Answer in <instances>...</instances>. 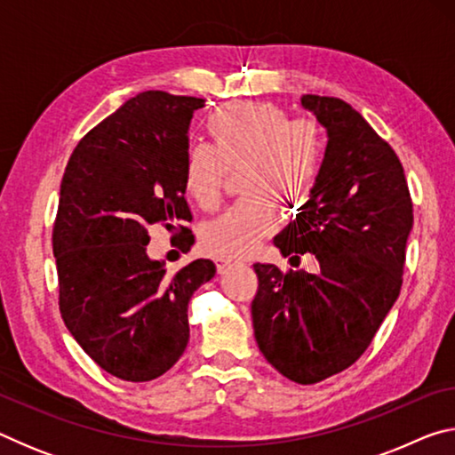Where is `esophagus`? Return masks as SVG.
Instances as JSON below:
<instances>
[{
	"label": "esophagus",
	"mask_w": 455,
	"mask_h": 455,
	"mask_svg": "<svg viewBox=\"0 0 455 455\" xmlns=\"http://www.w3.org/2000/svg\"><path fill=\"white\" fill-rule=\"evenodd\" d=\"M235 265V260H230V259H217V268H219V273H227L230 267Z\"/></svg>",
	"instance_id": "1"
}]
</instances>
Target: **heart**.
<instances>
[{
  "label": "heart",
  "mask_w": 455,
  "mask_h": 455,
  "mask_svg": "<svg viewBox=\"0 0 455 455\" xmlns=\"http://www.w3.org/2000/svg\"><path fill=\"white\" fill-rule=\"evenodd\" d=\"M211 146L200 144L184 163V190L200 209L220 203L228 168L244 166V190L220 217L200 230V246L212 257H244L281 225L279 196L301 203L319 180L325 136L317 120L292 118L271 102H244L214 112L206 122Z\"/></svg>",
  "instance_id": "obj_1"
}]
</instances>
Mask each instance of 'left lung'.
Wrapping results in <instances>:
<instances>
[{"label":"left lung","mask_w":455,"mask_h":455,"mask_svg":"<svg viewBox=\"0 0 455 455\" xmlns=\"http://www.w3.org/2000/svg\"><path fill=\"white\" fill-rule=\"evenodd\" d=\"M327 128L319 180L275 236L284 257L313 252L317 275L255 265L259 349L287 379L311 385L351 367L371 345L403 283L413 204L395 150L339 98L305 94Z\"/></svg>","instance_id":"left-lung-1"}]
</instances>
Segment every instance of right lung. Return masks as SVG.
I'll return each mask as SVG.
<instances>
[{"instance_id": "obj_1", "label": "right lung", "mask_w": 455, "mask_h": 455, "mask_svg": "<svg viewBox=\"0 0 455 455\" xmlns=\"http://www.w3.org/2000/svg\"><path fill=\"white\" fill-rule=\"evenodd\" d=\"M203 98L148 90L100 122L68 160L53 222L60 313L80 347L124 381L166 373L187 349L188 301L217 267L171 275L146 255L148 228L195 243L184 200L188 126Z\"/></svg>"}]
</instances>
